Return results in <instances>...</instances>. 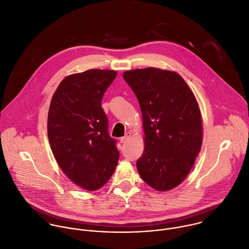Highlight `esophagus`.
Returning a JSON list of instances; mask_svg holds the SVG:
<instances>
[{
	"label": "esophagus",
	"instance_id": "obj_1",
	"mask_svg": "<svg viewBox=\"0 0 249 249\" xmlns=\"http://www.w3.org/2000/svg\"><path fill=\"white\" fill-rule=\"evenodd\" d=\"M131 137H132V134H131L130 132L126 133L125 136L120 139V142H121V143H126L127 142H129V140L131 139Z\"/></svg>",
	"mask_w": 249,
	"mask_h": 249
}]
</instances>
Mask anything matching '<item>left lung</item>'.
Instances as JSON below:
<instances>
[{
	"label": "left lung",
	"mask_w": 249,
	"mask_h": 249,
	"mask_svg": "<svg viewBox=\"0 0 249 249\" xmlns=\"http://www.w3.org/2000/svg\"><path fill=\"white\" fill-rule=\"evenodd\" d=\"M124 80L139 101L144 151L137 161L142 180L167 191L189 174L202 146V118L197 100L177 72L156 68L127 71Z\"/></svg>",
	"instance_id": "8db88e82"
}]
</instances>
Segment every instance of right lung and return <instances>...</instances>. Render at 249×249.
Listing matches in <instances>:
<instances>
[{
	"label": "right lung",
	"mask_w": 249,
	"mask_h": 249,
	"mask_svg": "<svg viewBox=\"0 0 249 249\" xmlns=\"http://www.w3.org/2000/svg\"><path fill=\"white\" fill-rule=\"evenodd\" d=\"M116 74L97 69L71 74L61 81L49 107L47 134L54 157L72 182L90 191L107 182L119 159L101 104Z\"/></svg>",
	"instance_id": "obj_1"
}]
</instances>
